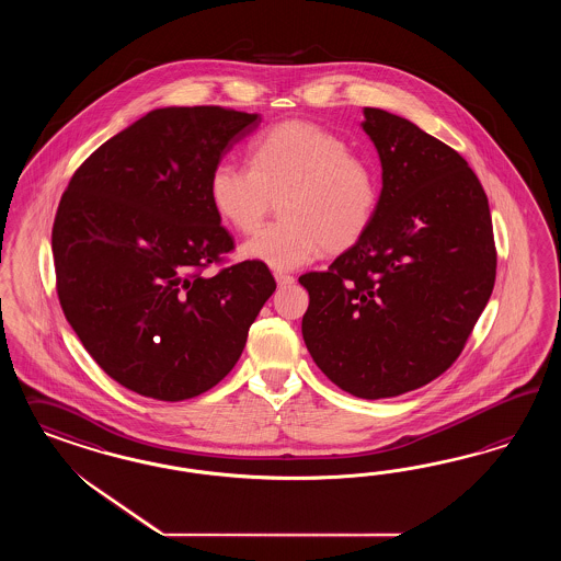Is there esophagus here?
<instances>
[{
	"instance_id": "34e87169",
	"label": "esophagus",
	"mask_w": 561,
	"mask_h": 561,
	"mask_svg": "<svg viewBox=\"0 0 561 561\" xmlns=\"http://www.w3.org/2000/svg\"><path fill=\"white\" fill-rule=\"evenodd\" d=\"M275 282H277V286H289V284H294V275L277 272L275 273Z\"/></svg>"
}]
</instances>
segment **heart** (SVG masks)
Here are the masks:
<instances>
[{"label": "heart", "mask_w": 561, "mask_h": 561, "mask_svg": "<svg viewBox=\"0 0 561 561\" xmlns=\"http://www.w3.org/2000/svg\"><path fill=\"white\" fill-rule=\"evenodd\" d=\"M249 165L221 160L207 181L226 226L249 234L279 197V220L242 244V255L288 272L327 253H343L368 234L382 181L373 160L310 121H284L249 146Z\"/></svg>", "instance_id": "heart-1"}]
</instances>
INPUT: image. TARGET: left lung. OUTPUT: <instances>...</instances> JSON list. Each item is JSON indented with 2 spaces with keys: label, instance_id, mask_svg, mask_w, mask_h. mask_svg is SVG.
<instances>
[{
  "label": "left lung",
  "instance_id": "1",
  "mask_svg": "<svg viewBox=\"0 0 561 561\" xmlns=\"http://www.w3.org/2000/svg\"><path fill=\"white\" fill-rule=\"evenodd\" d=\"M382 197L368 234L327 272L300 275L306 347L362 399L420 389L460 356L492 296L488 195L457 150L411 121L364 108Z\"/></svg>",
  "mask_w": 561,
  "mask_h": 561
}]
</instances>
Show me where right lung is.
Wrapping results in <instances>:
<instances>
[{
	"label": "right lung",
	"instance_id": "add662e5",
	"mask_svg": "<svg viewBox=\"0 0 561 561\" xmlns=\"http://www.w3.org/2000/svg\"><path fill=\"white\" fill-rule=\"evenodd\" d=\"M261 117L156 108L90 153L53 221L55 286L88 354L125 389L183 401L234 368L275 291L265 263L205 275L234 251L209 172Z\"/></svg>",
	"mask_w": 561,
	"mask_h": 561
}]
</instances>
